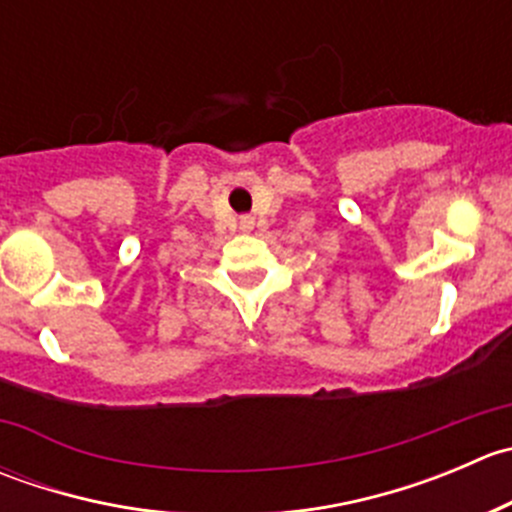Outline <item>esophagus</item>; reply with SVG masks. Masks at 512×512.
<instances>
[{"label": "esophagus", "instance_id": "obj_1", "mask_svg": "<svg viewBox=\"0 0 512 512\" xmlns=\"http://www.w3.org/2000/svg\"><path fill=\"white\" fill-rule=\"evenodd\" d=\"M245 223H247V220H245Z\"/></svg>", "mask_w": 512, "mask_h": 512}]
</instances>
